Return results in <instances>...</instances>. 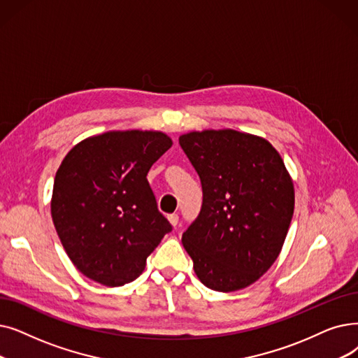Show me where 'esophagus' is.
Listing matches in <instances>:
<instances>
[{
  "label": "esophagus",
  "mask_w": 358,
  "mask_h": 358,
  "mask_svg": "<svg viewBox=\"0 0 358 358\" xmlns=\"http://www.w3.org/2000/svg\"><path fill=\"white\" fill-rule=\"evenodd\" d=\"M168 221H169V224L173 225L174 228L178 225V215L177 213H171V215H168Z\"/></svg>",
  "instance_id": "obj_1"
}]
</instances>
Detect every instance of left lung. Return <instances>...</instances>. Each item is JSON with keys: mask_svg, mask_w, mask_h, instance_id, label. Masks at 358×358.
<instances>
[{"mask_svg": "<svg viewBox=\"0 0 358 358\" xmlns=\"http://www.w3.org/2000/svg\"><path fill=\"white\" fill-rule=\"evenodd\" d=\"M180 146L199 174L203 201L182 234L200 282L231 292L256 282L281 253L294 184L266 138L231 129L190 131Z\"/></svg>", "mask_w": 358, "mask_h": 358, "instance_id": "left-lung-1", "label": "left lung"}]
</instances>
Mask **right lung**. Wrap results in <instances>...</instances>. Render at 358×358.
Instances as JSON below:
<instances>
[{
    "instance_id": "1",
    "label": "right lung",
    "mask_w": 358,
    "mask_h": 358,
    "mask_svg": "<svg viewBox=\"0 0 358 358\" xmlns=\"http://www.w3.org/2000/svg\"><path fill=\"white\" fill-rule=\"evenodd\" d=\"M171 146L162 131H106L77 143L61 162L52 221L73 265L92 281H134L173 229L146 178Z\"/></svg>"
}]
</instances>
